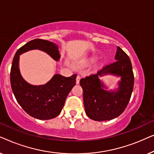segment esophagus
<instances>
[{
  "instance_id": "obj_1",
  "label": "esophagus",
  "mask_w": 154,
  "mask_h": 154,
  "mask_svg": "<svg viewBox=\"0 0 154 154\" xmlns=\"http://www.w3.org/2000/svg\"><path fill=\"white\" fill-rule=\"evenodd\" d=\"M80 79H81V77H80V75H77V77H76V84H79Z\"/></svg>"
}]
</instances>
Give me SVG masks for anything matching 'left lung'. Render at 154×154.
I'll return each instance as SVG.
<instances>
[{
  "mask_svg": "<svg viewBox=\"0 0 154 154\" xmlns=\"http://www.w3.org/2000/svg\"><path fill=\"white\" fill-rule=\"evenodd\" d=\"M115 60V62L103 66L95 74L80 81L83 90L85 111L88 116L94 121H109L119 116L131 97L134 74L129 57L121 48L117 47ZM107 74L121 77L117 90H106V86L99 76Z\"/></svg>",
  "mask_w": 154,
  "mask_h": 154,
  "instance_id": "1",
  "label": "left lung"
}]
</instances>
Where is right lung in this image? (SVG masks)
<instances>
[{
	"mask_svg": "<svg viewBox=\"0 0 154 154\" xmlns=\"http://www.w3.org/2000/svg\"><path fill=\"white\" fill-rule=\"evenodd\" d=\"M57 45L43 39L28 42L17 51L10 71V83L13 94L22 108L35 119L48 120L57 116L62 111L65 100L75 85L76 74L65 77L55 74L47 83L33 85L23 79L20 73V55L32 50H40L55 61L60 59Z\"/></svg>",
	"mask_w": 154,
	"mask_h": 154,
	"instance_id": "right-lung-1",
	"label": "right lung"
}]
</instances>
